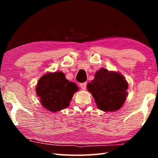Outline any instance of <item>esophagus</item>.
Returning a JSON list of instances; mask_svg holds the SVG:
<instances>
[{"mask_svg": "<svg viewBox=\"0 0 158 158\" xmlns=\"http://www.w3.org/2000/svg\"><path fill=\"white\" fill-rule=\"evenodd\" d=\"M86 85H87V83L86 82L81 83V84H79L80 87H81V89H82L83 90H85V89H86Z\"/></svg>", "mask_w": 158, "mask_h": 158, "instance_id": "34e87169", "label": "esophagus"}]
</instances>
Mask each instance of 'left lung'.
Instances as JSON below:
<instances>
[{
	"instance_id": "left-lung-1",
	"label": "left lung",
	"mask_w": 158,
	"mask_h": 158,
	"mask_svg": "<svg viewBox=\"0 0 158 158\" xmlns=\"http://www.w3.org/2000/svg\"><path fill=\"white\" fill-rule=\"evenodd\" d=\"M87 89L92 93L98 109L106 112L114 111L123 105L128 84L121 74L101 68L94 79L87 84Z\"/></svg>"
}]
</instances>
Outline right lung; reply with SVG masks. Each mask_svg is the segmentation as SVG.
Here are the masks:
<instances>
[{"instance_id": "1", "label": "right lung", "mask_w": 158, "mask_h": 158, "mask_svg": "<svg viewBox=\"0 0 158 158\" xmlns=\"http://www.w3.org/2000/svg\"><path fill=\"white\" fill-rule=\"evenodd\" d=\"M78 90L76 84L68 81L61 72L47 73L39 79L36 93L45 109L52 112L69 106L74 93Z\"/></svg>"}]
</instances>
